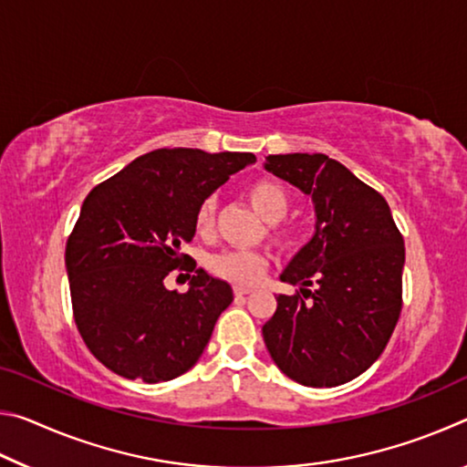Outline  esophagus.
Instances as JSON below:
<instances>
[{
    "instance_id": "esophagus-1",
    "label": "esophagus",
    "mask_w": 467,
    "mask_h": 467,
    "mask_svg": "<svg viewBox=\"0 0 467 467\" xmlns=\"http://www.w3.org/2000/svg\"><path fill=\"white\" fill-rule=\"evenodd\" d=\"M251 292H253L251 288H244V286H236L234 288V295L236 296H247V295H251Z\"/></svg>"
}]
</instances>
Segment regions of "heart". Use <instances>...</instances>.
Returning a JSON list of instances; mask_svg holds the SVG:
<instances>
[{
    "instance_id": "heart-1",
    "label": "heart",
    "mask_w": 467,
    "mask_h": 467,
    "mask_svg": "<svg viewBox=\"0 0 467 467\" xmlns=\"http://www.w3.org/2000/svg\"><path fill=\"white\" fill-rule=\"evenodd\" d=\"M249 203L253 210L262 216L265 223L275 224L288 214L290 200L288 193L284 192L280 183H275L272 179H259L253 181L247 187ZM214 212L216 205L212 200H205L200 210L195 214V228L200 234H210L212 228H214ZM275 239L286 241V233L275 231ZM267 259L257 251H223L216 253L214 257L210 259V270L224 280H231L236 284H255L262 280L265 272Z\"/></svg>"
}]
</instances>
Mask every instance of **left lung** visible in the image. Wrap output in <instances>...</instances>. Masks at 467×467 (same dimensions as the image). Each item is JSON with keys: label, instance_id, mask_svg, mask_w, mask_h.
Returning <instances> with one entry per match:
<instances>
[{"label": "left lung", "instance_id": "8db88e82", "mask_svg": "<svg viewBox=\"0 0 467 467\" xmlns=\"http://www.w3.org/2000/svg\"><path fill=\"white\" fill-rule=\"evenodd\" d=\"M264 167L315 205L311 241L280 274L304 296H275L262 327L267 352L300 385L352 381L381 357L400 319L404 239L385 197L334 158L270 154Z\"/></svg>", "mask_w": 467, "mask_h": 467}]
</instances>
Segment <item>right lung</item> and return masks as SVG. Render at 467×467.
I'll return each mask as SVG.
<instances>
[{
	"label": "right lung",
	"instance_id": "obj_1",
	"mask_svg": "<svg viewBox=\"0 0 467 467\" xmlns=\"http://www.w3.org/2000/svg\"><path fill=\"white\" fill-rule=\"evenodd\" d=\"M251 152L161 148L86 197L66 244L78 331L102 365L125 379L171 381L187 373L233 303L231 284L181 253L200 205ZM177 266L193 271L183 296L163 286Z\"/></svg>",
	"mask_w": 467,
	"mask_h": 467
}]
</instances>
